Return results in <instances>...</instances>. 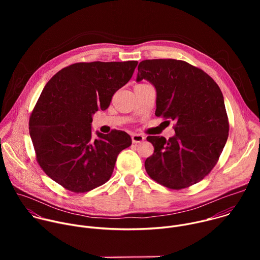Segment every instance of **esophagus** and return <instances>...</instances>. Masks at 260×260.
Listing matches in <instances>:
<instances>
[{
    "label": "esophagus",
    "mask_w": 260,
    "mask_h": 260,
    "mask_svg": "<svg viewBox=\"0 0 260 260\" xmlns=\"http://www.w3.org/2000/svg\"><path fill=\"white\" fill-rule=\"evenodd\" d=\"M145 140V137L143 135H140V134H135L132 136V141L134 144H138V143H141Z\"/></svg>",
    "instance_id": "1"
}]
</instances>
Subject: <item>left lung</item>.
I'll return each instance as SVG.
<instances>
[{
	"label": "left lung",
	"mask_w": 260,
	"mask_h": 260,
	"mask_svg": "<svg viewBox=\"0 0 260 260\" xmlns=\"http://www.w3.org/2000/svg\"><path fill=\"white\" fill-rule=\"evenodd\" d=\"M143 79L156 89L155 115L174 120L176 133L169 140L147 137L154 152L145 161L146 172L168 188H187L212 171L228 141L223 95L206 72L184 60H143L137 81Z\"/></svg>",
	"instance_id": "obj_1"
}]
</instances>
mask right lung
Masks as SVG:
<instances>
[{
	"instance_id": "add662e5",
	"label": "right lung",
	"mask_w": 260,
	"mask_h": 260,
	"mask_svg": "<svg viewBox=\"0 0 260 260\" xmlns=\"http://www.w3.org/2000/svg\"><path fill=\"white\" fill-rule=\"evenodd\" d=\"M138 64L128 61L77 62L47 82L29 117L36 158L53 181L82 193L112 176L118 154L132 145L122 131L92 137V115L106 110L113 94L132 78Z\"/></svg>"
}]
</instances>
